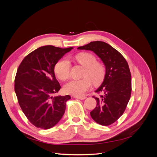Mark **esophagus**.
Listing matches in <instances>:
<instances>
[{
    "label": "esophagus",
    "instance_id": "obj_1",
    "mask_svg": "<svg viewBox=\"0 0 157 157\" xmlns=\"http://www.w3.org/2000/svg\"><path fill=\"white\" fill-rule=\"evenodd\" d=\"M74 98H76V99H81V100H82V99H86V97H85V96H83V97H78V96H74Z\"/></svg>",
    "mask_w": 157,
    "mask_h": 157
}]
</instances>
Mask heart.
Segmentation results:
<instances>
[{
  "label": "heart",
  "mask_w": 157,
  "mask_h": 157,
  "mask_svg": "<svg viewBox=\"0 0 157 157\" xmlns=\"http://www.w3.org/2000/svg\"><path fill=\"white\" fill-rule=\"evenodd\" d=\"M75 59L79 63L86 67L83 75L84 78L71 80L65 85L63 90L66 94L82 97L92 88V81L95 84L103 82L105 76V68L103 64L97 62L96 57L88 52L78 54ZM70 70L71 63L67 58L61 59L54 66L56 75L63 81L69 78Z\"/></svg>",
  "instance_id": "1"
}]
</instances>
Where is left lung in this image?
Wrapping results in <instances>:
<instances>
[{"label": "left lung", "mask_w": 157, "mask_h": 157, "mask_svg": "<svg viewBox=\"0 0 157 157\" xmlns=\"http://www.w3.org/2000/svg\"><path fill=\"white\" fill-rule=\"evenodd\" d=\"M78 50H91L101 59L105 66V76L96 92H102L99 98L94 96L97 105L90 112L98 124L109 126L124 113L132 92V79L129 66L122 55L109 44L94 41Z\"/></svg>", "instance_id": "1"}]
</instances>
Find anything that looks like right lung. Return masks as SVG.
<instances>
[{
  "label": "right lung",
  "mask_w": 157,
  "mask_h": 157,
  "mask_svg": "<svg viewBox=\"0 0 157 157\" xmlns=\"http://www.w3.org/2000/svg\"><path fill=\"white\" fill-rule=\"evenodd\" d=\"M73 48L44 46L25 56L17 70L14 90L19 105L35 126L49 129L58 123L65 111L70 96L53 97L60 84L56 78V63Z\"/></svg>",
  "instance_id": "right-lung-1"
}]
</instances>
